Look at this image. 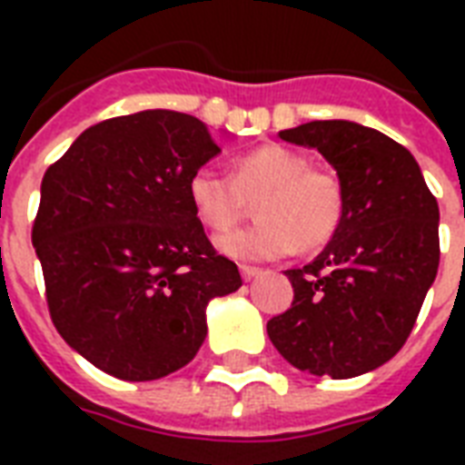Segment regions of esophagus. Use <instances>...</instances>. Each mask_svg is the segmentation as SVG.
<instances>
[{"mask_svg": "<svg viewBox=\"0 0 465 465\" xmlns=\"http://www.w3.org/2000/svg\"><path fill=\"white\" fill-rule=\"evenodd\" d=\"M261 272H262V270L255 268V265H241V277H243L246 282H251V280L261 275Z\"/></svg>", "mask_w": 465, "mask_h": 465, "instance_id": "1", "label": "esophagus"}]
</instances>
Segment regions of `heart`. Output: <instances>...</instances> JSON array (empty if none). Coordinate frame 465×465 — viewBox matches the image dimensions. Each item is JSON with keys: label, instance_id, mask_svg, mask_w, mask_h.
I'll use <instances>...</instances> for the list:
<instances>
[{"label": "heart", "instance_id": "heart-1", "mask_svg": "<svg viewBox=\"0 0 465 465\" xmlns=\"http://www.w3.org/2000/svg\"><path fill=\"white\" fill-rule=\"evenodd\" d=\"M255 203V226L222 233L217 248L239 261H272L297 251H313L335 236L345 214V193L331 171L311 166L309 156L280 144L239 156L233 178L200 166L188 178L195 217L212 232H224Z\"/></svg>", "mask_w": 465, "mask_h": 465}]
</instances>
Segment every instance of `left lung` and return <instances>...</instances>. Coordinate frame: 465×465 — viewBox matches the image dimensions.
<instances>
[{"instance_id":"1","label":"left lung","mask_w":465,"mask_h":465,"mask_svg":"<svg viewBox=\"0 0 465 465\" xmlns=\"http://www.w3.org/2000/svg\"><path fill=\"white\" fill-rule=\"evenodd\" d=\"M280 140L323 154L345 193V214L309 265L284 272L294 302L270 318L268 335L302 371L367 374L403 347L437 277L440 204L415 156L379 130L313 120Z\"/></svg>"}]
</instances>
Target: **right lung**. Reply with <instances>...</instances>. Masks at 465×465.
<instances>
[{"instance_id": "right-lung-1", "label": "right lung", "mask_w": 465, "mask_h": 465, "mask_svg": "<svg viewBox=\"0 0 465 465\" xmlns=\"http://www.w3.org/2000/svg\"><path fill=\"white\" fill-rule=\"evenodd\" d=\"M219 154L203 120L140 111L84 130L40 183L33 246L64 342L101 371L154 381L207 335V304L241 287L188 200Z\"/></svg>"}]
</instances>
